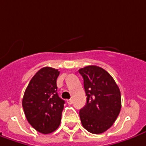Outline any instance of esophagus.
I'll return each mask as SVG.
<instances>
[{"instance_id": "obj_1", "label": "esophagus", "mask_w": 146, "mask_h": 146, "mask_svg": "<svg viewBox=\"0 0 146 146\" xmlns=\"http://www.w3.org/2000/svg\"><path fill=\"white\" fill-rule=\"evenodd\" d=\"M67 103H68L69 105H71V104L73 103V100H72V99H69V100H67Z\"/></svg>"}]
</instances>
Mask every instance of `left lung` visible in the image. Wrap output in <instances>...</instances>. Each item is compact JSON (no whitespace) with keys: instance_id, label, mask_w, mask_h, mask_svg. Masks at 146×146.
<instances>
[{"instance_id":"obj_1","label":"left lung","mask_w":146,"mask_h":146,"mask_svg":"<svg viewBox=\"0 0 146 146\" xmlns=\"http://www.w3.org/2000/svg\"><path fill=\"white\" fill-rule=\"evenodd\" d=\"M84 80L86 105L79 114L83 127L94 134L113 125L121 108V92L110 73L101 67L89 65L79 69Z\"/></svg>"}]
</instances>
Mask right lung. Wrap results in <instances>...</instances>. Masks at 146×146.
I'll return each instance as SVG.
<instances>
[{
	"label": "right lung",
	"mask_w": 146,
	"mask_h": 146,
	"mask_svg": "<svg viewBox=\"0 0 146 146\" xmlns=\"http://www.w3.org/2000/svg\"><path fill=\"white\" fill-rule=\"evenodd\" d=\"M59 74L57 69L51 67L40 69L29 81L22 99L27 121L44 134L55 131L60 124L65 101L56 92Z\"/></svg>",
	"instance_id": "right-lung-1"
}]
</instances>
